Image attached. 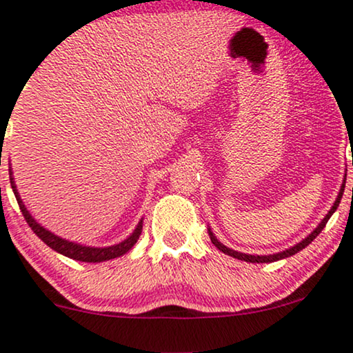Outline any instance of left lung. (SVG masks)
<instances>
[{
    "instance_id": "8db88e82",
    "label": "left lung",
    "mask_w": 353,
    "mask_h": 353,
    "mask_svg": "<svg viewBox=\"0 0 353 353\" xmlns=\"http://www.w3.org/2000/svg\"><path fill=\"white\" fill-rule=\"evenodd\" d=\"M352 164H353V163H352ZM345 177H347V174H345V176H343V182H342V185H341V192H339V195H337L336 202H334V205L331 207V210H329V212H327V215H325V216L323 218V220H321L319 225L316 226V228H314L313 231H311V234H307L305 239L300 241V243L295 244V246H292L290 249H285V251H280V252H275V254H269V256H254V254L238 252V251H234V249H230V248H226L225 244H221L220 241L216 239V236L213 234L212 228H208L210 239H212V243L215 244V246H216L218 249H220L221 252L228 254V256L234 257V259H239V261H244V262H252V264H262V262H267V264H269V262H275V261H280V259H285V257H290V256H295V254H296V252H300L301 249H305L306 246H310L311 241H314V239H316V236H318V234L321 233V231L324 230L325 223L329 221V218H331V216H332V213L336 212V210H337L339 203H341V199H342L343 189H345Z\"/></svg>"
}]
</instances>
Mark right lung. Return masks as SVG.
Instances as JSON below:
<instances>
[{
  "label": "right lung",
  "instance_id": "obj_1",
  "mask_svg": "<svg viewBox=\"0 0 353 353\" xmlns=\"http://www.w3.org/2000/svg\"><path fill=\"white\" fill-rule=\"evenodd\" d=\"M10 181H11L12 192H14L16 200H17V203H19V208H21L22 215H24V218H26V221H28V225L32 228L34 233L47 244L48 248H52L53 251H57L58 254H63V256H66V257L74 259V261H81V262H104V261H110V259L120 257V256H123V254H127L133 246H135L138 238H140L141 228H143V220L138 221L137 228L133 230V233L128 236L127 239H123L122 243H119V244H114V246H107V248L83 246V244H78V243H73V241L60 238V236L53 234L52 231L43 228V226L40 225V223L35 221L34 216L30 215L29 210L26 208L24 202H22V199L19 197V192H17V187L14 184V177H12L11 169H10Z\"/></svg>",
  "mask_w": 353,
  "mask_h": 353
}]
</instances>
